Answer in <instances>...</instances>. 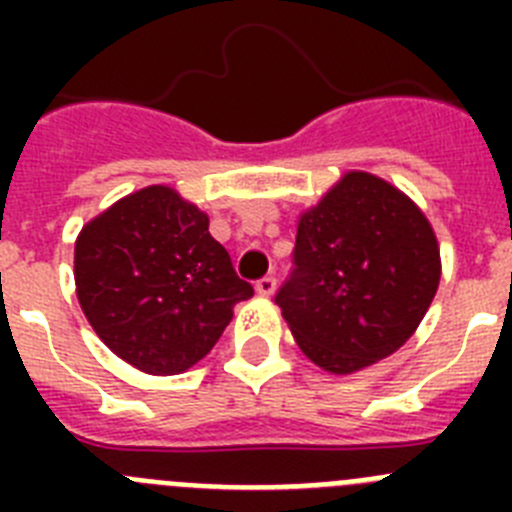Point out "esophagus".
<instances>
[{"label":"esophagus","mask_w":512,"mask_h":512,"mask_svg":"<svg viewBox=\"0 0 512 512\" xmlns=\"http://www.w3.org/2000/svg\"><path fill=\"white\" fill-rule=\"evenodd\" d=\"M277 292V279L274 277H264L256 282V295L259 297H271Z\"/></svg>","instance_id":"34e87169"}]
</instances>
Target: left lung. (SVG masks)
Segmentation results:
<instances>
[{
    "instance_id": "1",
    "label": "left lung",
    "mask_w": 512,
    "mask_h": 512,
    "mask_svg": "<svg viewBox=\"0 0 512 512\" xmlns=\"http://www.w3.org/2000/svg\"><path fill=\"white\" fill-rule=\"evenodd\" d=\"M438 282L425 212L382 176L346 171L297 220L295 271L277 305L302 354L346 377L405 346Z\"/></svg>"
}]
</instances>
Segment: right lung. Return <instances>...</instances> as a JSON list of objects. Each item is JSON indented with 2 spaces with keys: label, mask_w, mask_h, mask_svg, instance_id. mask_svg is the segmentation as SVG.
I'll list each match as a JSON object with an SVG mask.
<instances>
[{
  "label": "right lung",
  "mask_w": 512,
  "mask_h": 512,
  "mask_svg": "<svg viewBox=\"0 0 512 512\" xmlns=\"http://www.w3.org/2000/svg\"><path fill=\"white\" fill-rule=\"evenodd\" d=\"M74 282L104 346L156 377L205 359L233 307L253 295L210 235L207 212L166 184L125 194L81 228Z\"/></svg>",
  "instance_id": "add662e5"
}]
</instances>
